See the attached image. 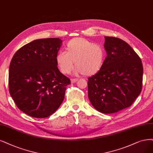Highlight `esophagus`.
Wrapping results in <instances>:
<instances>
[{
    "label": "esophagus",
    "instance_id": "esophagus-1",
    "mask_svg": "<svg viewBox=\"0 0 153 153\" xmlns=\"http://www.w3.org/2000/svg\"><path fill=\"white\" fill-rule=\"evenodd\" d=\"M71 82L72 83H74V82H77L78 81L77 79H71Z\"/></svg>",
    "mask_w": 153,
    "mask_h": 153
}]
</instances>
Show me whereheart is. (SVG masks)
I'll return each instance as SVG.
<instances>
[{
    "mask_svg": "<svg viewBox=\"0 0 153 153\" xmlns=\"http://www.w3.org/2000/svg\"><path fill=\"white\" fill-rule=\"evenodd\" d=\"M105 59L103 48L83 38L71 39L65 45V52H59L55 56L56 65L62 73L69 74L75 62L74 74H84L86 76L97 74L102 68Z\"/></svg>",
    "mask_w": 153,
    "mask_h": 153,
    "instance_id": "1",
    "label": "heart"
}]
</instances>
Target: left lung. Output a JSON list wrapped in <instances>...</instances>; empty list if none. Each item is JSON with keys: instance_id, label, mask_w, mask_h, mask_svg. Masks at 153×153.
I'll use <instances>...</instances> for the list:
<instances>
[{"instance_id": "1", "label": "left lung", "mask_w": 153, "mask_h": 153, "mask_svg": "<svg viewBox=\"0 0 153 153\" xmlns=\"http://www.w3.org/2000/svg\"><path fill=\"white\" fill-rule=\"evenodd\" d=\"M107 56L101 69L88 78V97L103 114H114L131 106L142 89L143 67L130 45L121 39L105 36Z\"/></svg>"}]
</instances>
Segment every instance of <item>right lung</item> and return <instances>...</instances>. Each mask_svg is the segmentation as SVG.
<instances>
[{"label":"right lung","instance_id":"obj_1","mask_svg":"<svg viewBox=\"0 0 153 153\" xmlns=\"http://www.w3.org/2000/svg\"><path fill=\"white\" fill-rule=\"evenodd\" d=\"M62 45L60 38L35 39L14 55L9 66V92L25 114L46 118L63 102L71 81L59 71L56 63Z\"/></svg>","mask_w":153,"mask_h":153}]
</instances>
